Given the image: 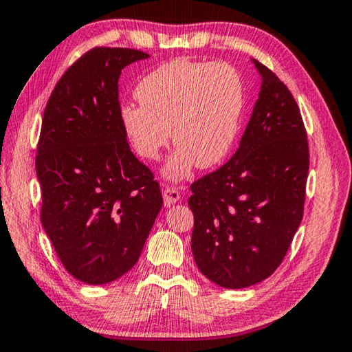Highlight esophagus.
<instances>
[{
  "instance_id": "34e87169",
  "label": "esophagus",
  "mask_w": 352,
  "mask_h": 352,
  "mask_svg": "<svg viewBox=\"0 0 352 352\" xmlns=\"http://www.w3.org/2000/svg\"><path fill=\"white\" fill-rule=\"evenodd\" d=\"M181 199V193H179V190H176V188H171V187H168V188H165L164 190V206L165 207H171V206H175L177 201Z\"/></svg>"
}]
</instances>
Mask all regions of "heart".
Masks as SVG:
<instances>
[{
	"label": "heart",
	"instance_id": "obj_1",
	"mask_svg": "<svg viewBox=\"0 0 352 352\" xmlns=\"http://www.w3.org/2000/svg\"><path fill=\"white\" fill-rule=\"evenodd\" d=\"M140 104L120 108V123L140 157L156 160L171 140L177 148L165 164L166 181H181L193 166L213 168L229 156L245 107L243 77L229 63L184 58L157 66L135 88Z\"/></svg>",
	"mask_w": 352,
	"mask_h": 352
}]
</instances>
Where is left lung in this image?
<instances>
[{
    "label": "left lung",
    "mask_w": 352,
    "mask_h": 352,
    "mask_svg": "<svg viewBox=\"0 0 352 352\" xmlns=\"http://www.w3.org/2000/svg\"><path fill=\"white\" fill-rule=\"evenodd\" d=\"M261 86L229 162L192 186V252L206 278L226 289L266 280L303 218L309 148L286 85L250 58Z\"/></svg>",
    "instance_id": "1"
}]
</instances>
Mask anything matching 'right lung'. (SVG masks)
Instances as JSON below:
<instances>
[{"label":"right lung","mask_w":352,"mask_h":352,"mask_svg":"<svg viewBox=\"0 0 352 352\" xmlns=\"http://www.w3.org/2000/svg\"><path fill=\"white\" fill-rule=\"evenodd\" d=\"M148 57L92 49L63 74L43 116L35 162L41 224L65 269L86 285L131 270L162 208L159 184L120 123L122 69Z\"/></svg>","instance_id":"add662e5"}]
</instances>
